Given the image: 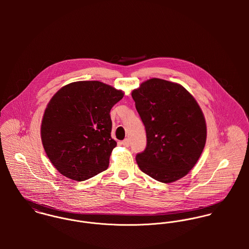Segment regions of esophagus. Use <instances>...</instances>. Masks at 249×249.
<instances>
[{"mask_svg":"<svg viewBox=\"0 0 249 249\" xmlns=\"http://www.w3.org/2000/svg\"><path fill=\"white\" fill-rule=\"evenodd\" d=\"M122 143H123V145H124V146H129L130 145V141H129V139H124L123 142H122Z\"/></svg>","mask_w":249,"mask_h":249,"instance_id":"obj_1","label":"esophagus"}]
</instances>
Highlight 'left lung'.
<instances>
[{
	"label": "left lung",
	"mask_w": 249,
	"mask_h": 249,
	"mask_svg": "<svg viewBox=\"0 0 249 249\" xmlns=\"http://www.w3.org/2000/svg\"><path fill=\"white\" fill-rule=\"evenodd\" d=\"M146 132V147L136 155L140 170L172 183L198 161L207 137L203 112L182 85L150 78L131 93Z\"/></svg>",
	"instance_id": "left-lung-1"
}]
</instances>
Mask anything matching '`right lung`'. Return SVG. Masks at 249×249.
Instances as JSON below:
<instances>
[{
  "mask_svg": "<svg viewBox=\"0 0 249 249\" xmlns=\"http://www.w3.org/2000/svg\"><path fill=\"white\" fill-rule=\"evenodd\" d=\"M124 93L98 80L75 81L50 100L41 124V140L54 168L84 181L107 170L117 142L111 138L110 110Z\"/></svg>",
  "mask_w": 249,
  "mask_h": 249,
  "instance_id": "obj_1",
  "label": "right lung"
}]
</instances>
